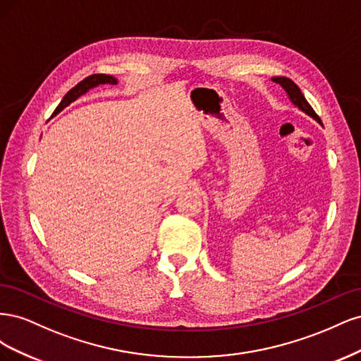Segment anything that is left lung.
<instances>
[{
  "label": "left lung",
  "mask_w": 361,
  "mask_h": 361,
  "mask_svg": "<svg viewBox=\"0 0 361 361\" xmlns=\"http://www.w3.org/2000/svg\"><path fill=\"white\" fill-rule=\"evenodd\" d=\"M272 81L280 84V85L283 87V89H285V92H286L288 96H289V99L292 101V104H293L295 106H298L301 111H304L307 116L313 117V118L316 120V122L321 123L319 116L314 113V110L310 106V104H309L307 101H305V97H304V94L301 93L300 87H298L297 84H295L292 80L286 78V76H274V78H272ZM321 125H322V123H321Z\"/></svg>",
  "instance_id": "left-lung-1"
}]
</instances>
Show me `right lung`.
Here are the masks:
<instances>
[{"instance_id":"1","label":"right lung","mask_w":361,"mask_h":361,"mask_svg":"<svg viewBox=\"0 0 361 361\" xmlns=\"http://www.w3.org/2000/svg\"><path fill=\"white\" fill-rule=\"evenodd\" d=\"M101 84H117V80L114 78V76L105 75V73H94V75L87 76L85 80H82L81 82L76 84V85L73 87V89H71V90L66 93V96L63 97L61 102H60L59 106L56 108V111H54V116L59 114L60 111H63L64 108H66L69 104H72L73 101L78 99L80 96H82L84 93H87L90 89H93V87L101 85Z\"/></svg>"}]
</instances>
